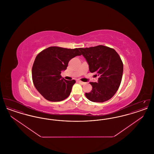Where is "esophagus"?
Returning a JSON list of instances; mask_svg holds the SVG:
<instances>
[{
	"instance_id": "1",
	"label": "esophagus",
	"mask_w": 154,
	"mask_h": 154,
	"mask_svg": "<svg viewBox=\"0 0 154 154\" xmlns=\"http://www.w3.org/2000/svg\"><path fill=\"white\" fill-rule=\"evenodd\" d=\"M79 82L81 84V85H84L85 83V82H82V81H79Z\"/></svg>"
}]
</instances>
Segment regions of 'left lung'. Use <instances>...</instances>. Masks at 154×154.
I'll use <instances>...</instances> for the list:
<instances>
[{
	"label": "left lung",
	"mask_w": 154,
	"mask_h": 154,
	"mask_svg": "<svg viewBox=\"0 0 154 154\" xmlns=\"http://www.w3.org/2000/svg\"><path fill=\"white\" fill-rule=\"evenodd\" d=\"M79 50L90 72L99 76L97 82H89L92 89L85 93L87 98L93 102L107 101L115 95L122 80L123 63L119 55L113 48L102 45Z\"/></svg>",
	"instance_id": "8db88e82"
}]
</instances>
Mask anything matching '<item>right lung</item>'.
I'll list each match as a JSON object with an SVG mask.
<instances>
[{
    "label": "right lung",
    "instance_id": "add662e5",
    "mask_svg": "<svg viewBox=\"0 0 154 154\" xmlns=\"http://www.w3.org/2000/svg\"><path fill=\"white\" fill-rule=\"evenodd\" d=\"M81 55L79 48L68 49L50 47L40 52L33 63L32 75L34 85L44 98L51 102H60L67 98L75 81L62 77L70 59Z\"/></svg>",
    "mask_w": 154,
    "mask_h": 154
}]
</instances>
